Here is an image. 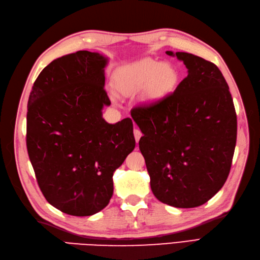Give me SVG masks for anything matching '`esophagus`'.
<instances>
[{"mask_svg": "<svg viewBox=\"0 0 260 260\" xmlns=\"http://www.w3.org/2000/svg\"><path fill=\"white\" fill-rule=\"evenodd\" d=\"M133 135H135V139H136V142L138 143L141 137H142V132H141L139 129H135L133 130Z\"/></svg>", "mask_w": 260, "mask_h": 260, "instance_id": "1", "label": "esophagus"}]
</instances>
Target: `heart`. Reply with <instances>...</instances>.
I'll return each instance as SVG.
<instances>
[{
  "label": "heart",
  "mask_w": 260,
  "mask_h": 260,
  "mask_svg": "<svg viewBox=\"0 0 260 260\" xmlns=\"http://www.w3.org/2000/svg\"><path fill=\"white\" fill-rule=\"evenodd\" d=\"M178 81L174 66L154 59L142 60L121 74L116 80V89L123 96H131L148 86V95L156 100L166 95Z\"/></svg>",
  "instance_id": "obj_1"
}]
</instances>
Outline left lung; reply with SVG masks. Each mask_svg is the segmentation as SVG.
Returning <instances> with one entry per match:
<instances>
[{"label": "left lung", "mask_w": 260, "mask_h": 260, "mask_svg": "<svg viewBox=\"0 0 260 260\" xmlns=\"http://www.w3.org/2000/svg\"><path fill=\"white\" fill-rule=\"evenodd\" d=\"M187 68L174 93L131 116L143 133L139 146L155 198L178 208L208 202L226 181L238 121L229 86L214 62L171 51Z\"/></svg>", "instance_id": "left-lung-1"}]
</instances>
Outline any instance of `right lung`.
Here are the masks:
<instances>
[{"instance_id": "add662e5", "label": "right lung", "mask_w": 260, "mask_h": 260, "mask_svg": "<svg viewBox=\"0 0 260 260\" xmlns=\"http://www.w3.org/2000/svg\"><path fill=\"white\" fill-rule=\"evenodd\" d=\"M108 58L78 51L54 59L34 83L27 112V149L39 187L52 206L72 216L105 208L114 171L136 146L133 123H108L104 90Z\"/></svg>"}]
</instances>
